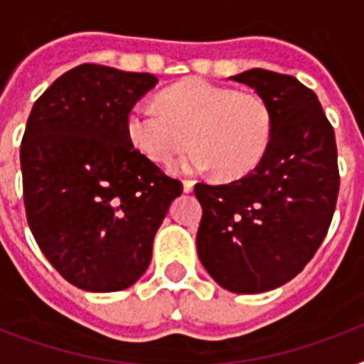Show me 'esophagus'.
<instances>
[{
  "label": "esophagus",
  "instance_id": "obj_1",
  "mask_svg": "<svg viewBox=\"0 0 364 364\" xmlns=\"http://www.w3.org/2000/svg\"><path fill=\"white\" fill-rule=\"evenodd\" d=\"M193 188H194L193 179H185V181H183V191H185V193H193Z\"/></svg>",
  "mask_w": 364,
  "mask_h": 364
}]
</instances>
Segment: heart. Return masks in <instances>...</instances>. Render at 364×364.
<instances>
[{
  "label": "heart",
  "instance_id": "1",
  "mask_svg": "<svg viewBox=\"0 0 364 364\" xmlns=\"http://www.w3.org/2000/svg\"><path fill=\"white\" fill-rule=\"evenodd\" d=\"M159 104L136 105L126 119L132 145L154 162L168 164L191 141L176 170L215 168L221 179H238L264 156L272 113L259 94L185 79L166 88Z\"/></svg>",
  "mask_w": 364,
  "mask_h": 364
}]
</instances>
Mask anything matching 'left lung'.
Returning a JSON list of instances; mask_svg holds the SVG:
<instances>
[{
    "label": "left lung",
    "instance_id": "1",
    "mask_svg": "<svg viewBox=\"0 0 364 364\" xmlns=\"http://www.w3.org/2000/svg\"><path fill=\"white\" fill-rule=\"evenodd\" d=\"M230 79L266 100L270 143L242 179L196 183V247L223 289L266 293L291 282L321 245L338 198V154L319 100L294 77L255 68Z\"/></svg>",
    "mask_w": 364,
    "mask_h": 364
}]
</instances>
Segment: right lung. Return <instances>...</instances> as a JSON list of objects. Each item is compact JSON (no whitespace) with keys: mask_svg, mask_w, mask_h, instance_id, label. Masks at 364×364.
<instances>
[{"mask_svg":"<svg viewBox=\"0 0 364 364\" xmlns=\"http://www.w3.org/2000/svg\"><path fill=\"white\" fill-rule=\"evenodd\" d=\"M156 82L151 73L77 65L28 117L20 147L28 225L48 262L82 291L134 285L183 193L126 132L128 113Z\"/></svg>","mask_w":364,"mask_h":364,"instance_id":"right-lung-1","label":"right lung"}]
</instances>
